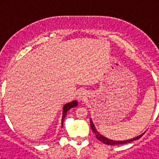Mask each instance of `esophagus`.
<instances>
[{
    "mask_svg": "<svg viewBox=\"0 0 159 159\" xmlns=\"http://www.w3.org/2000/svg\"><path fill=\"white\" fill-rule=\"evenodd\" d=\"M84 99V94H83V93L80 94V95H79V99L82 100V99Z\"/></svg>",
    "mask_w": 159,
    "mask_h": 159,
    "instance_id": "34e87169",
    "label": "esophagus"
}]
</instances>
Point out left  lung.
Instances as JSON below:
<instances>
[{"mask_svg":"<svg viewBox=\"0 0 159 159\" xmlns=\"http://www.w3.org/2000/svg\"><path fill=\"white\" fill-rule=\"evenodd\" d=\"M90 123H91V128H92L93 133H95V137H96L97 139H99V141H101L102 143H104V144H107V145H111L112 146V145H119V144H125V143H130V142H132V141H134V140L139 139L140 138H141L142 136L144 134V133H143V134H142L141 135L137 136V137L134 138V139H131L125 140V141H114V140L108 139H107V138H105V137H103L102 135H101L99 132L97 131L96 129L95 128V126H94V124H93V123H92V120H90Z\"/></svg>","mask_w":159,"mask_h":159,"instance_id":"8db88e82","label":"left lung"}]
</instances>
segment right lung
<instances>
[{
	"label": "right lung",
	"instance_id": "add662e5",
	"mask_svg": "<svg viewBox=\"0 0 159 159\" xmlns=\"http://www.w3.org/2000/svg\"><path fill=\"white\" fill-rule=\"evenodd\" d=\"M77 104H78V102H77L76 101H72V102H68V103H66V104L64 105V110H63V119H62V121H63V120H64V117H65V116H66V115H67V111H69L70 109H71V108L75 107H76ZM62 125H63V122H62Z\"/></svg>",
	"mask_w": 159,
	"mask_h": 159
}]
</instances>
